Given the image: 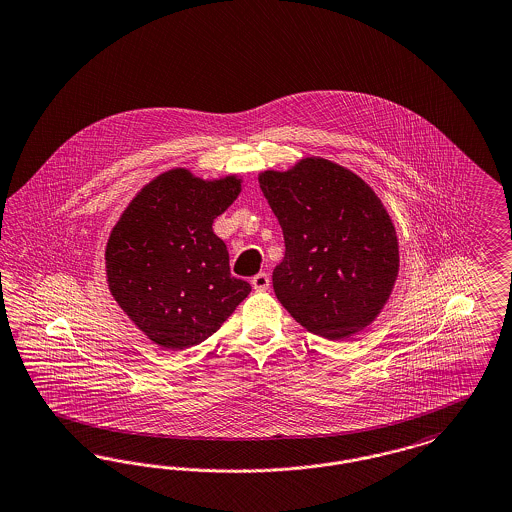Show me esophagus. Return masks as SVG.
<instances>
[{
	"label": "esophagus",
	"instance_id": "esophagus-1",
	"mask_svg": "<svg viewBox=\"0 0 512 512\" xmlns=\"http://www.w3.org/2000/svg\"><path fill=\"white\" fill-rule=\"evenodd\" d=\"M251 286L255 291H266L270 287V276L266 272H259L257 276L251 278Z\"/></svg>",
	"mask_w": 512,
	"mask_h": 512
}]
</instances>
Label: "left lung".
Here are the masks:
<instances>
[{
    "mask_svg": "<svg viewBox=\"0 0 512 512\" xmlns=\"http://www.w3.org/2000/svg\"><path fill=\"white\" fill-rule=\"evenodd\" d=\"M284 230L286 255L272 286L303 328L331 341L368 328L400 270L389 211L362 177L320 156L259 173Z\"/></svg>",
    "mask_w": 512,
    "mask_h": 512,
    "instance_id": "1",
    "label": "left lung"
}]
</instances>
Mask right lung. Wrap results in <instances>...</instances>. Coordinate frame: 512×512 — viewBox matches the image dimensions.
Masks as SVG:
<instances>
[{
	"mask_svg": "<svg viewBox=\"0 0 512 512\" xmlns=\"http://www.w3.org/2000/svg\"><path fill=\"white\" fill-rule=\"evenodd\" d=\"M242 177H196L173 167L135 194L112 228L104 261L114 301L167 350L204 343L251 286L230 276L213 221L242 192Z\"/></svg>",
	"mask_w": 512,
	"mask_h": 512,
	"instance_id": "add662e5",
	"label": "right lung"
}]
</instances>
